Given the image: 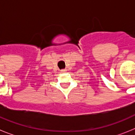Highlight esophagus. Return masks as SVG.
<instances>
[{"instance_id": "obj_1", "label": "esophagus", "mask_w": 135, "mask_h": 135, "mask_svg": "<svg viewBox=\"0 0 135 135\" xmlns=\"http://www.w3.org/2000/svg\"><path fill=\"white\" fill-rule=\"evenodd\" d=\"M67 70H65V69H64V70H61V71L62 73H65V72H66Z\"/></svg>"}]
</instances>
